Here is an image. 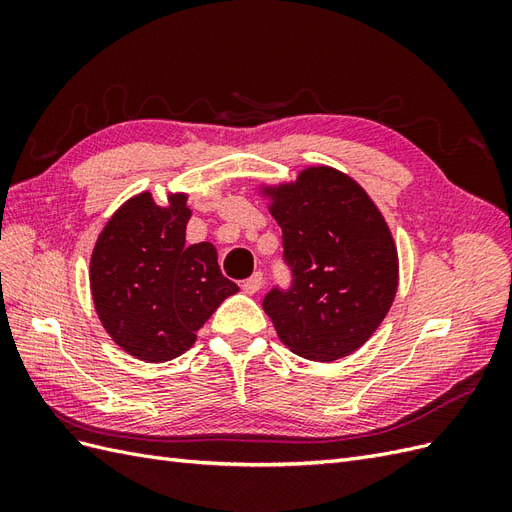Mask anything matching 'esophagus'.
<instances>
[{"label":"esophagus","mask_w":512,"mask_h":512,"mask_svg":"<svg viewBox=\"0 0 512 512\" xmlns=\"http://www.w3.org/2000/svg\"><path fill=\"white\" fill-rule=\"evenodd\" d=\"M262 284H265V277H262V273L258 271V273H254V275L250 277V280L243 282V290H245L247 294H256V292H260Z\"/></svg>","instance_id":"1"}]
</instances>
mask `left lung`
<instances>
[{
	"label": "left lung",
	"instance_id": "1",
	"mask_svg": "<svg viewBox=\"0 0 512 512\" xmlns=\"http://www.w3.org/2000/svg\"><path fill=\"white\" fill-rule=\"evenodd\" d=\"M282 228L290 292L262 307L284 346L333 363L376 333L395 301L399 256L391 228L359 181L333 166H307L294 181L260 183Z\"/></svg>",
	"mask_w": 512,
	"mask_h": 512
}]
</instances>
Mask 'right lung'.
Returning a JSON list of instances; mask_svg holds the SVG:
<instances>
[{
    "mask_svg": "<svg viewBox=\"0 0 512 512\" xmlns=\"http://www.w3.org/2000/svg\"><path fill=\"white\" fill-rule=\"evenodd\" d=\"M190 218L185 192H168L166 205L141 192L111 215L91 252L89 288L102 327L147 363L190 350L196 331L239 292L213 243H185Z\"/></svg>",
    "mask_w": 512,
    "mask_h": 512,
    "instance_id": "1",
    "label": "right lung"
}]
</instances>
